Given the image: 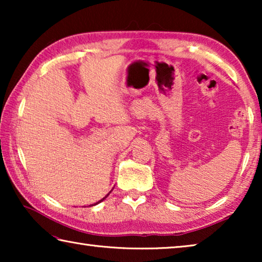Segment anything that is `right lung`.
Wrapping results in <instances>:
<instances>
[{
    "mask_svg": "<svg viewBox=\"0 0 262 262\" xmlns=\"http://www.w3.org/2000/svg\"><path fill=\"white\" fill-rule=\"evenodd\" d=\"M107 196H108V194H107V195H106V196H105V198H107ZM105 198H104V199H105ZM104 199H101V200H100V201H98V202H97V203H95V205H98V203H99V202H101V201H103V200H104ZM91 206H94V205H91ZM91 206H90V207H91Z\"/></svg>",
    "mask_w": 262,
    "mask_h": 262,
    "instance_id": "right-lung-1",
    "label": "right lung"
}]
</instances>
